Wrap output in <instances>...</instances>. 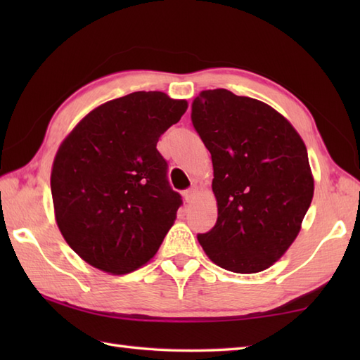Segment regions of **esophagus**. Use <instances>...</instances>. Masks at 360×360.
<instances>
[{
  "instance_id": "34e87169",
  "label": "esophagus",
  "mask_w": 360,
  "mask_h": 360,
  "mask_svg": "<svg viewBox=\"0 0 360 360\" xmlns=\"http://www.w3.org/2000/svg\"><path fill=\"white\" fill-rule=\"evenodd\" d=\"M195 195H196L195 188H187V190H184V192H182V196H184L186 202H188V204L195 200Z\"/></svg>"
}]
</instances>
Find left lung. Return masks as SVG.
Wrapping results in <instances>:
<instances>
[{
	"label": "left lung",
	"instance_id": "1",
	"mask_svg": "<svg viewBox=\"0 0 360 360\" xmlns=\"http://www.w3.org/2000/svg\"><path fill=\"white\" fill-rule=\"evenodd\" d=\"M192 124L210 151L218 219L198 241L236 274L264 271L300 232L314 195L308 151L280 112L227 89L195 97Z\"/></svg>",
	"mask_w": 360,
	"mask_h": 360
}]
</instances>
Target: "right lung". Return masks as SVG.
<instances>
[{
  "mask_svg": "<svg viewBox=\"0 0 360 360\" xmlns=\"http://www.w3.org/2000/svg\"><path fill=\"white\" fill-rule=\"evenodd\" d=\"M186 110V101L137 91L91 111L60 145L51 174L56 219L91 266L128 274L162 244L182 198L156 145Z\"/></svg>",
  "mask_w": 360,
  "mask_h": 360,
  "instance_id": "add662e5",
  "label": "right lung"
}]
</instances>
